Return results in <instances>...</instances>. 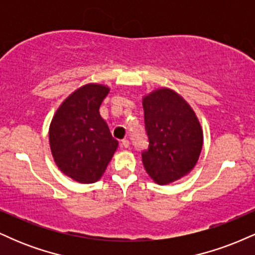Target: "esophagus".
Wrapping results in <instances>:
<instances>
[{
	"label": "esophagus",
	"mask_w": 255,
	"mask_h": 255,
	"mask_svg": "<svg viewBox=\"0 0 255 255\" xmlns=\"http://www.w3.org/2000/svg\"><path fill=\"white\" fill-rule=\"evenodd\" d=\"M121 145H122V147H125V148H128V147H129V145H130V142H129V140H127V139H125V140H122V142H121Z\"/></svg>",
	"instance_id": "obj_1"
}]
</instances>
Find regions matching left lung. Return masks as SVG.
Instances as JSON below:
<instances>
[{"label":"left lung","mask_w":255,"mask_h":255,"mask_svg":"<svg viewBox=\"0 0 255 255\" xmlns=\"http://www.w3.org/2000/svg\"><path fill=\"white\" fill-rule=\"evenodd\" d=\"M148 150L141 153L146 172L158 184L180 180L197 164L204 134L194 110L168 87L142 98Z\"/></svg>","instance_id":"1"}]
</instances>
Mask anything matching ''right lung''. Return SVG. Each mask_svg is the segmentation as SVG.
<instances>
[{"label":"right lung","mask_w":255,"mask_h":255,"mask_svg":"<svg viewBox=\"0 0 255 255\" xmlns=\"http://www.w3.org/2000/svg\"><path fill=\"white\" fill-rule=\"evenodd\" d=\"M110 89L86 84L71 93L58 107L49 127V142L61 171L80 183H93L103 176L118 150L99 107Z\"/></svg>","instance_id":"obj_1"}]
</instances>
